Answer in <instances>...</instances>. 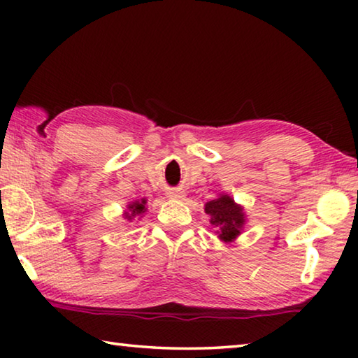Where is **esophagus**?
Wrapping results in <instances>:
<instances>
[{
	"label": "esophagus",
	"instance_id": "1",
	"mask_svg": "<svg viewBox=\"0 0 358 358\" xmlns=\"http://www.w3.org/2000/svg\"><path fill=\"white\" fill-rule=\"evenodd\" d=\"M169 196L173 197V199H183V197H185V196H183V192L178 191V189H175V191H172V192H169Z\"/></svg>",
	"mask_w": 358,
	"mask_h": 358
}]
</instances>
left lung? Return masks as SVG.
Masks as SVG:
<instances>
[{
  "label": "left lung",
  "instance_id": "1",
  "mask_svg": "<svg viewBox=\"0 0 358 358\" xmlns=\"http://www.w3.org/2000/svg\"><path fill=\"white\" fill-rule=\"evenodd\" d=\"M205 213L211 216L210 222L215 227H220V238L224 241L237 237L245 222L243 211L229 196H221L216 201L208 202L205 205Z\"/></svg>",
  "mask_w": 358,
  "mask_h": 358
}]
</instances>
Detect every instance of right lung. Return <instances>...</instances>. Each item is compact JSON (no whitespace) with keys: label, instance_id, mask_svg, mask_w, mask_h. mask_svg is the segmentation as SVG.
Instances as JSON below:
<instances>
[{"label":"right lung","instance_id":"obj_1","mask_svg":"<svg viewBox=\"0 0 358 358\" xmlns=\"http://www.w3.org/2000/svg\"><path fill=\"white\" fill-rule=\"evenodd\" d=\"M145 203H147V201H145V199H142V202H134V203H131L129 205V213H126V220H132V217L134 216H138V215H142L143 211H145Z\"/></svg>","mask_w":358,"mask_h":358}]
</instances>
